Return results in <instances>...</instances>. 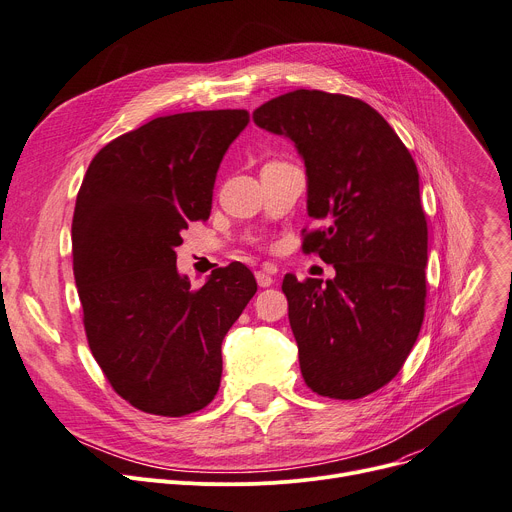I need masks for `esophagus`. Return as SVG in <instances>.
<instances>
[{
    "label": "esophagus",
    "instance_id": "34e87169",
    "mask_svg": "<svg viewBox=\"0 0 512 512\" xmlns=\"http://www.w3.org/2000/svg\"><path fill=\"white\" fill-rule=\"evenodd\" d=\"M274 272H277V268H270V266H264V268L256 270V281H258V285H260V287H270V285L274 283V279H272Z\"/></svg>",
    "mask_w": 512,
    "mask_h": 512
}]
</instances>
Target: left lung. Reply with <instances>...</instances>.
Segmentation results:
<instances>
[{
  "instance_id": "1",
  "label": "left lung",
  "mask_w": 512,
  "mask_h": 512,
  "mask_svg": "<svg viewBox=\"0 0 512 512\" xmlns=\"http://www.w3.org/2000/svg\"><path fill=\"white\" fill-rule=\"evenodd\" d=\"M305 162L307 213L324 229L303 252L336 277L285 274L289 324L311 391L359 400L396 377L424 320L428 227L418 170L402 139L359 98L295 90L252 114Z\"/></svg>"
}]
</instances>
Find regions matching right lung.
I'll return each mask as SVG.
<instances>
[{"label":"right lung","instance_id":"obj_1","mask_svg":"<svg viewBox=\"0 0 512 512\" xmlns=\"http://www.w3.org/2000/svg\"><path fill=\"white\" fill-rule=\"evenodd\" d=\"M248 123V110L160 116L104 145L77 192L73 274L88 344L141 412L176 418L211 404L221 342L258 289L242 262L196 291L176 268L180 233L209 219L219 164Z\"/></svg>","mask_w":512,"mask_h":512}]
</instances>
